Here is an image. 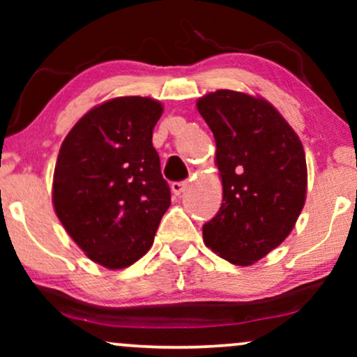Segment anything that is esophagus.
<instances>
[{"mask_svg":"<svg viewBox=\"0 0 357 357\" xmlns=\"http://www.w3.org/2000/svg\"><path fill=\"white\" fill-rule=\"evenodd\" d=\"M187 182H174L170 185V188H172L174 195H182L185 192V188H187Z\"/></svg>","mask_w":357,"mask_h":357,"instance_id":"obj_1","label":"esophagus"}]
</instances>
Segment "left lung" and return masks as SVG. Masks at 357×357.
<instances>
[{"instance_id":"left-lung-1","label":"left lung","mask_w":357,"mask_h":357,"mask_svg":"<svg viewBox=\"0 0 357 357\" xmlns=\"http://www.w3.org/2000/svg\"><path fill=\"white\" fill-rule=\"evenodd\" d=\"M197 105L216 139L222 178V204L203 226L204 243L234 265H252L289 236L304 208V148L260 97L221 89Z\"/></svg>"}]
</instances>
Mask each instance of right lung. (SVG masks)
Listing matches in <instances>:
<instances>
[{
    "label": "right lung",
    "mask_w": 357,
    "mask_h": 357,
    "mask_svg": "<svg viewBox=\"0 0 357 357\" xmlns=\"http://www.w3.org/2000/svg\"><path fill=\"white\" fill-rule=\"evenodd\" d=\"M162 105L119 97L82 116L63 141L53 206L92 261L119 270L149 250L170 206L153 130Z\"/></svg>",
    "instance_id": "1"
}]
</instances>
